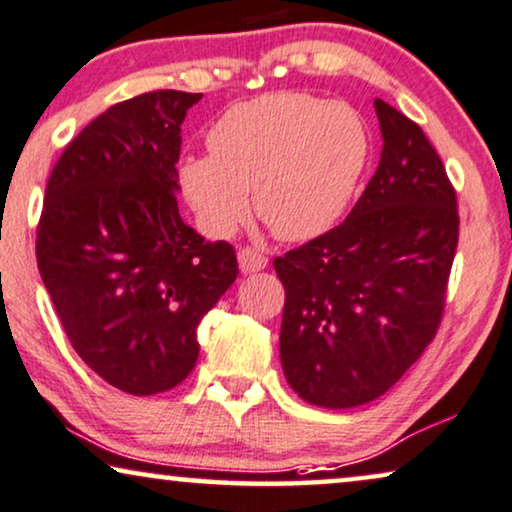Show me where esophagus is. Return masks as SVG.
Segmentation results:
<instances>
[{"instance_id": "obj_1", "label": "esophagus", "mask_w": 512, "mask_h": 512, "mask_svg": "<svg viewBox=\"0 0 512 512\" xmlns=\"http://www.w3.org/2000/svg\"><path fill=\"white\" fill-rule=\"evenodd\" d=\"M267 264H269V257L264 255L262 250L257 248L238 250V267H241L243 274H255V271H262Z\"/></svg>"}]
</instances>
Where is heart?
Instances as JSON below:
<instances>
[{"mask_svg":"<svg viewBox=\"0 0 512 512\" xmlns=\"http://www.w3.org/2000/svg\"><path fill=\"white\" fill-rule=\"evenodd\" d=\"M370 133L356 109L283 91L238 102L208 133L210 154L180 161L182 194L215 236L250 217L283 241H311L351 206L370 161Z\"/></svg>","mask_w":512,"mask_h":512,"instance_id":"b5f03b06","label":"heart"}]
</instances>
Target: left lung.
<instances>
[{
    "mask_svg": "<svg viewBox=\"0 0 512 512\" xmlns=\"http://www.w3.org/2000/svg\"><path fill=\"white\" fill-rule=\"evenodd\" d=\"M377 173L335 229L276 257L281 363L318 407L384 395L438 335L459 243L456 189L419 124L374 100Z\"/></svg>",
    "mask_w": 512,
    "mask_h": 512,
    "instance_id": "left-lung-1",
    "label": "left lung"
}]
</instances>
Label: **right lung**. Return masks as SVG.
Here are the masks:
<instances>
[{
  "label": "right lung",
  "instance_id": "add662e5",
  "mask_svg": "<svg viewBox=\"0 0 512 512\" xmlns=\"http://www.w3.org/2000/svg\"><path fill=\"white\" fill-rule=\"evenodd\" d=\"M201 93L117 102L60 154L37 224V267L72 349L119 391L187 379L196 325L238 276L234 245L177 210L180 126Z\"/></svg>",
  "mask_w": 512,
  "mask_h": 512
}]
</instances>
